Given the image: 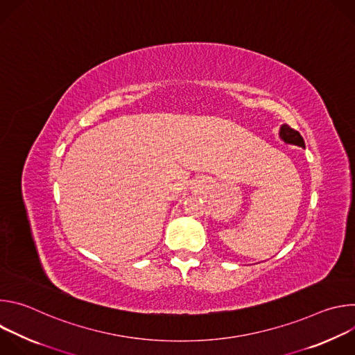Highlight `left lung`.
<instances>
[{"label":"left lung","mask_w":355,"mask_h":355,"mask_svg":"<svg viewBox=\"0 0 355 355\" xmlns=\"http://www.w3.org/2000/svg\"><path fill=\"white\" fill-rule=\"evenodd\" d=\"M279 137L282 141H285L286 144H293V146H299V147H305V141H303V137L300 136V133L297 130H293L292 128H289L288 125H282L279 128Z\"/></svg>","instance_id":"left-lung-1"}]
</instances>
